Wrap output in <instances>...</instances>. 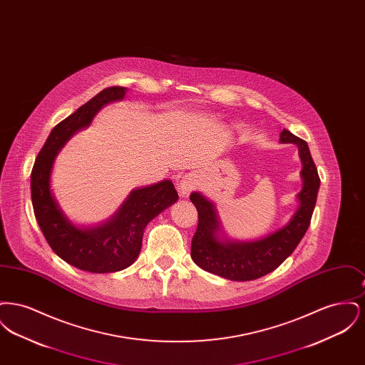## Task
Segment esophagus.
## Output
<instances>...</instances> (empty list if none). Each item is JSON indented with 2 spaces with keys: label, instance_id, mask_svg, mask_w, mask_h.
I'll list each match as a JSON object with an SVG mask.
<instances>
[{
  "label": "esophagus",
  "instance_id": "obj_1",
  "mask_svg": "<svg viewBox=\"0 0 365 365\" xmlns=\"http://www.w3.org/2000/svg\"><path fill=\"white\" fill-rule=\"evenodd\" d=\"M194 187H195L194 179L191 178L190 175H187V176H185V178L180 180L178 189H179L180 197H187Z\"/></svg>",
  "mask_w": 365,
  "mask_h": 365
}]
</instances>
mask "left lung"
<instances>
[{"instance_id":"left-lung-1","label":"left lung","mask_w":365,"mask_h":365,"mask_svg":"<svg viewBox=\"0 0 365 365\" xmlns=\"http://www.w3.org/2000/svg\"><path fill=\"white\" fill-rule=\"evenodd\" d=\"M280 143H294L302 164V189L297 194L298 208L286 226L256 241H231L225 237L217 209L201 192H191V202L198 212V227L191 241V259L210 274L230 280L259 279L286 260L304 238L311 225L320 187V178L308 143L289 130L280 133Z\"/></svg>"}]
</instances>
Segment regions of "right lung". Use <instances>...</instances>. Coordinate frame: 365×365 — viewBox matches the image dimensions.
<instances>
[{
  "mask_svg": "<svg viewBox=\"0 0 365 365\" xmlns=\"http://www.w3.org/2000/svg\"><path fill=\"white\" fill-rule=\"evenodd\" d=\"M125 87L104 88L72 115L58 123L35 160L31 200L36 222L53 252L71 265L93 274L118 272L137 260L145 227L178 201L171 180L134 189L104 223L78 227L60 208L51 189L54 160L61 148L93 122L105 105L122 101Z\"/></svg>",
  "mask_w": 365,
  "mask_h": 365,
  "instance_id": "1",
  "label": "right lung"
}]
</instances>
